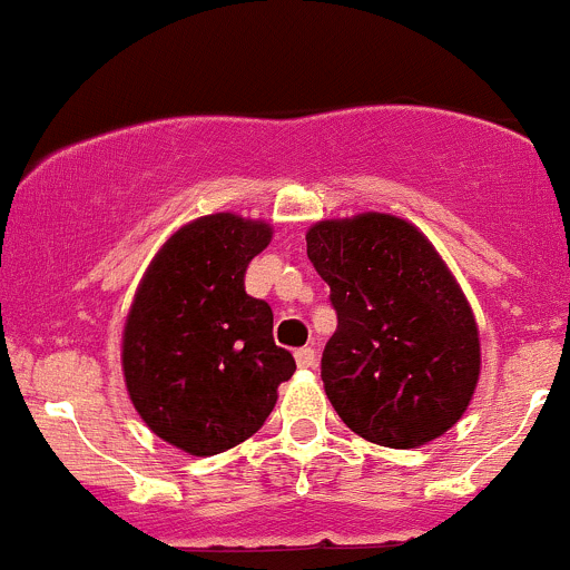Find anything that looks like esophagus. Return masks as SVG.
<instances>
[{
  "mask_svg": "<svg viewBox=\"0 0 570 570\" xmlns=\"http://www.w3.org/2000/svg\"><path fill=\"white\" fill-rule=\"evenodd\" d=\"M293 357H296L298 368H313V365H315V348L302 346V348H296V352H293Z\"/></svg>",
  "mask_w": 570,
  "mask_h": 570,
  "instance_id": "obj_1",
  "label": "esophagus"
}]
</instances>
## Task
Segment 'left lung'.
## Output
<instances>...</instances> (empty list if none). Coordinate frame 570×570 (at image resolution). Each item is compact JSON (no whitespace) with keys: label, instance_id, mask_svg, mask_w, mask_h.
<instances>
[{"label":"left lung","instance_id":"left-lung-1","mask_svg":"<svg viewBox=\"0 0 570 570\" xmlns=\"http://www.w3.org/2000/svg\"><path fill=\"white\" fill-rule=\"evenodd\" d=\"M307 257L337 313L321 380L343 424L391 449L452 430L474 396L479 332L424 233L387 213L332 218L307 229Z\"/></svg>","mask_w":570,"mask_h":570}]
</instances>
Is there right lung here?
<instances>
[{
    "label": "right lung",
    "mask_w": 570,
    "mask_h": 570,
    "mask_svg": "<svg viewBox=\"0 0 570 570\" xmlns=\"http://www.w3.org/2000/svg\"><path fill=\"white\" fill-rule=\"evenodd\" d=\"M272 240L266 222L213 213L157 252L124 324L129 399L157 438L210 458L266 424L296 360L274 343L268 302L246 293L252 257Z\"/></svg>",
    "instance_id": "right-lung-1"
}]
</instances>
